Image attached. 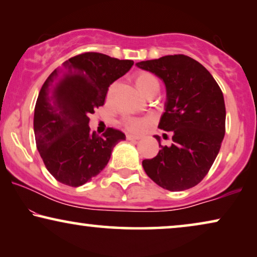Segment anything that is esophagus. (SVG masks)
<instances>
[{
    "label": "esophagus",
    "instance_id": "34e87169",
    "mask_svg": "<svg viewBox=\"0 0 257 257\" xmlns=\"http://www.w3.org/2000/svg\"><path fill=\"white\" fill-rule=\"evenodd\" d=\"M126 139L127 140H139V136H133V135H126Z\"/></svg>",
    "mask_w": 257,
    "mask_h": 257
}]
</instances>
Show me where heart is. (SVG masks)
<instances>
[{
    "instance_id": "b5f03b06",
    "label": "heart",
    "mask_w": 257,
    "mask_h": 257,
    "mask_svg": "<svg viewBox=\"0 0 257 257\" xmlns=\"http://www.w3.org/2000/svg\"><path fill=\"white\" fill-rule=\"evenodd\" d=\"M135 80L137 86L139 87V90L142 91L143 93H145L146 96H150V94L153 92H158V90H159V82H158L156 77L150 72H138L135 77ZM111 90L112 87L110 89V92ZM110 92H108V96H110ZM120 124L126 131L135 133V135H139V133H142L144 130L149 126L150 119L140 117H124L121 119Z\"/></svg>"
}]
</instances>
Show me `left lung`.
Masks as SVG:
<instances>
[{
	"instance_id": "8db88e82",
	"label": "left lung",
	"mask_w": 257,
	"mask_h": 257,
	"mask_svg": "<svg viewBox=\"0 0 257 257\" xmlns=\"http://www.w3.org/2000/svg\"><path fill=\"white\" fill-rule=\"evenodd\" d=\"M166 85L167 101L159 128L171 131L172 144L152 159L143 160L146 174L172 192L201 182L219 153L226 132L222 91L208 70L186 55L164 56L137 63ZM167 136V135H166Z\"/></svg>"
}]
</instances>
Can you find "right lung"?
Here are the masks:
<instances>
[{
  "label": "right lung",
  "mask_w": 257,
  "mask_h": 257,
  "mask_svg": "<svg viewBox=\"0 0 257 257\" xmlns=\"http://www.w3.org/2000/svg\"><path fill=\"white\" fill-rule=\"evenodd\" d=\"M133 63L83 52L45 80L35 106L34 131L42 160L57 181L71 187L84 185L104 170L113 147L125 140L113 127L100 137L91 133L89 115L103 106L108 86Z\"/></svg>",
  "instance_id": "add662e5"
}]
</instances>
